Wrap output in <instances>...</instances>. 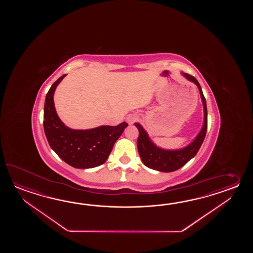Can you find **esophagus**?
<instances>
[{"mask_svg":"<svg viewBox=\"0 0 253 253\" xmlns=\"http://www.w3.org/2000/svg\"><path fill=\"white\" fill-rule=\"evenodd\" d=\"M137 120H138V116L135 115V114H131V115L127 116V118H126V121H127L129 125L134 124V122L137 121Z\"/></svg>","mask_w":253,"mask_h":253,"instance_id":"34e87169","label":"esophagus"}]
</instances>
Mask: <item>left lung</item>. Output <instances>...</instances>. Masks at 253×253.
Instances as JSON below:
<instances>
[{
  "mask_svg": "<svg viewBox=\"0 0 253 253\" xmlns=\"http://www.w3.org/2000/svg\"><path fill=\"white\" fill-rule=\"evenodd\" d=\"M183 76L188 79L189 81L194 82L199 88L200 94L202 100L204 103L205 108V123L197 137L185 148L180 150H164L153 144L149 139L145 129L141 126V125L135 123L134 126L139 131V135L137 138V148L140 157L145 167L151 169L157 170L160 172H173L179 168L183 167L187 162L190 161L199 151L201 145L205 140V134L207 131V107L205 96L202 91L199 82L194 78V76L189 75L187 73H183Z\"/></svg>",
  "mask_w": 253,
  "mask_h": 253,
  "instance_id": "1",
  "label": "left lung"
}]
</instances>
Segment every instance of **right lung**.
Listing matches in <instances>:
<instances>
[{
  "mask_svg": "<svg viewBox=\"0 0 253 253\" xmlns=\"http://www.w3.org/2000/svg\"><path fill=\"white\" fill-rule=\"evenodd\" d=\"M66 74L59 77L48 90L44 104L43 126L50 147L68 165L75 168H93L108 159L114 144L128 126H102L89 130H73L65 126L54 107L56 87Z\"/></svg>",
  "mask_w": 253,
  "mask_h": 253,
  "instance_id": "1",
  "label": "right lung"
}]
</instances>
